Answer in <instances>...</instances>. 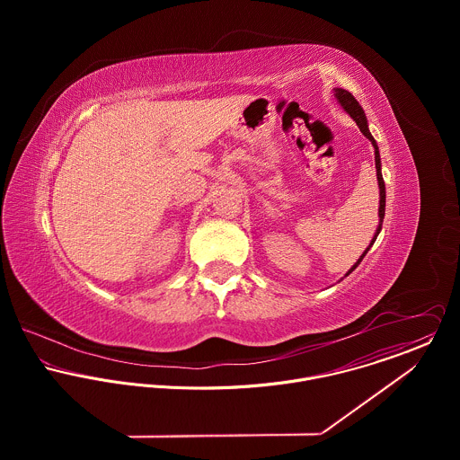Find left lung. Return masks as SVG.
<instances>
[{
    "label": "left lung",
    "mask_w": 460,
    "mask_h": 460,
    "mask_svg": "<svg viewBox=\"0 0 460 460\" xmlns=\"http://www.w3.org/2000/svg\"><path fill=\"white\" fill-rule=\"evenodd\" d=\"M334 97H336V101H338V104L350 115V119L358 124V128L361 129V132L372 141V145H374V148H376V170H377V182H379V226H377V230H376V235H374V239H372V243H370V246L365 250V253L358 259V262L354 263L350 269H349V272L345 274V276H349L359 262L365 259V255L368 253V250L374 246V243H376V239H377V235H379V232H381V228H383V219H385V210H386V186H385V181H383V173H381V155H379V146H377V141L374 139V136L370 134L368 131V124H367V117H365V111H363V108L359 106V102L354 99V95L350 93V92H347V90H343V88H334Z\"/></svg>",
    "instance_id": "left-lung-1"
}]
</instances>
